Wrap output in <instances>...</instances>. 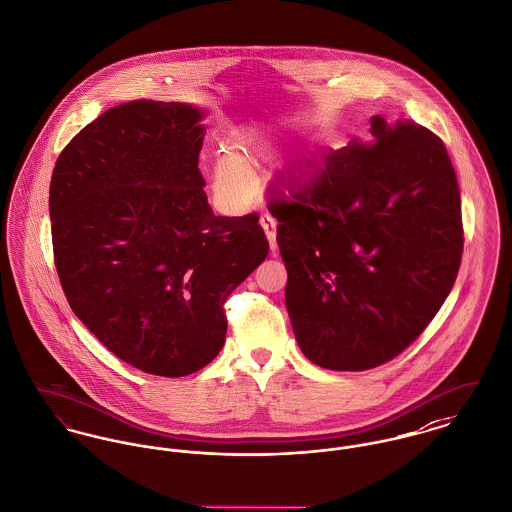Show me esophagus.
Wrapping results in <instances>:
<instances>
[{
    "label": "esophagus",
    "mask_w": 512,
    "mask_h": 512,
    "mask_svg": "<svg viewBox=\"0 0 512 512\" xmlns=\"http://www.w3.org/2000/svg\"><path fill=\"white\" fill-rule=\"evenodd\" d=\"M261 226L265 230V234L269 237V243H271V249H276V222L275 218L271 214H261Z\"/></svg>",
    "instance_id": "obj_1"
}]
</instances>
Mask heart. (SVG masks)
<instances>
[{"mask_svg":"<svg viewBox=\"0 0 512 512\" xmlns=\"http://www.w3.org/2000/svg\"><path fill=\"white\" fill-rule=\"evenodd\" d=\"M236 154H222L214 161V187L230 200H243L251 193V179L243 159L261 158L267 146L255 136H243L234 146Z\"/></svg>","mask_w":512,"mask_h":512,"instance_id":"1","label":"heart"}]
</instances>
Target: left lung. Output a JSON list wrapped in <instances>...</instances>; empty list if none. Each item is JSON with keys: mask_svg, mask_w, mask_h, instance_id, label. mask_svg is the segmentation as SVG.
<instances>
[{"mask_svg": "<svg viewBox=\"0 0 512 512\" xmlns=\"http://www.w3.org/2000/svg\"><path fill=\"white\" fill-rule=\"evenodd\" d=\"M374 140L323 154L273 204L296 341L329 370H370L431 323L460 271L464 226L444 142L370 118Z\"/></svg>", "mask_w": 512, "mask_h": 512, "instance_id": "obj_1", "label": "left lung"}]
</instances>
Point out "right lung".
Listing matches in <instances>:
<instances>
[{
  "label": "right lung",
  "mask_w": 512,
  "mask_h": 512,
  "mask_svg": "<svg viewBox=\"0 0 512 512\" xmlns=\"http://www.w3.org/2000/svg\"><path fill=\"white\" fill-rule=\"evenodd\" d=\"M202 111L130 101L81 128L50 181L54 265L70 308L120 360L167 378L222 351L224 304L267 257L259 214L214 216Z\"/></svg>",
  "instance_id": "add662e5"
}]
</instances>
